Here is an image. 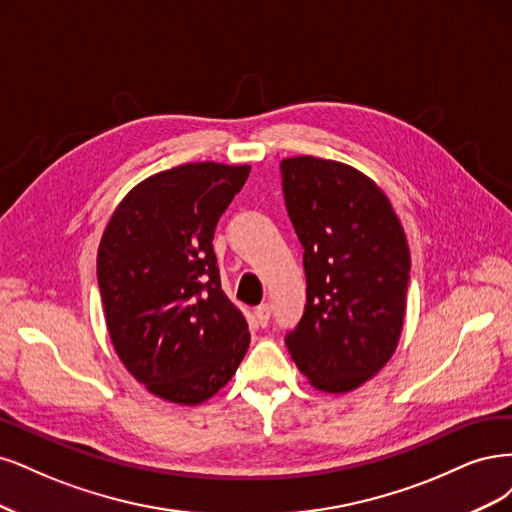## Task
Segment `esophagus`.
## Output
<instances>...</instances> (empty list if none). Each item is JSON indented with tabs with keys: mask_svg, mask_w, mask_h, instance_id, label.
<instances>
[{
	"mask_svg": "<svg viewBox=\"0 0 512 512\" xmlns=\"http://www.w3.org/2000/svg\"><path fill=\"white\" fill-rule=\"evenodd\" d=\"M270 315H272V306L270 304H261L255 308V317H257V323L261 327H266L270 323Z\"/></svg>",
	"mask_w": 512,
	"mask_h": 512,
	"instance_id": "1",
	"label": "esophagus"
}]
</instances>
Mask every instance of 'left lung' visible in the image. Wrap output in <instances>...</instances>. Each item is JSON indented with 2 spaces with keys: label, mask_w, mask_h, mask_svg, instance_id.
I'll list each match as a JSON object with an SVG mask.
<instances>
[{
  "label": "left lung",
  "mask_w": 512,
  "mask_h": 512,
  "mask_svg": "<svg viewBox=\"0 0 512 512\" xmlns=\"http://www.w3.org/2000/svg\"><path fill=\"white\" fill-rule=\"evenodd\" d=\"M304 246L306 306L287 349L312 387L346 393L398 349L410 274L402 223L372 178L310 155L280 161Z\"/></svg>",
  "instance_id": "8db88e82"
}]
</instances>
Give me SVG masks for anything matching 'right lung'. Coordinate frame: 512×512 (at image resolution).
Listing matches in <instances>:
<instances>
[{"label": "right lung", "mask_w": 512, "mask_h": 512, "mask_svg": "<svg viewBox=\"0 0 512 512\" xmlns=\"http://www.w3.org/2000/svg\"><path fill=\"white\" fill-rule=\"evenodd\" d=\"M251 166L200 161L159 172L112 212L97 251L108 334L127 372L161 400L195 406L227 385L249 349L221 289L214 227Z\"/></svg>", "instance_id": "1"}]
</instances>
